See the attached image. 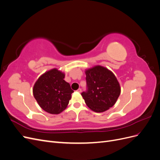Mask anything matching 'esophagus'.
<instances>
[{
	"mask_svg": "<svg viewBox=\"0 0 160 160\" xmlns=\"http://www.w3.org/2000/svg\"><path fill=\"white\" fill-rule=\"evenodd\" d=\"M77 91L79 92V93H81V88H79L77 90Z\"/></svg>",
	"mask_w": 160,
	"mask_h": 160,
	"instance_id": "34e87169",
	"label": "esophagus"
}]
</instances>
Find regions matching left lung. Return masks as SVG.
I'll list each match as a JSON object with an SVG mask.
<instances>
[{"mask_svg":"<svg viewBox=\"0 0 160 160\" xmlns=\"http://www.w3.org/2000/svg\"><path fill=\"white\" fill-rule=\"evenodd\" d=\"M88 91L81 93L88 107L101 113L113 107L121 93V88L112 71L101 65L85 70Z\"/></svg>","mask_w":160,"mask_h":160,"instance_id":"1","label":"left lung"}]
</instances>
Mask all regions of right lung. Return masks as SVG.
Masks as SVG:
<instances>
[{
  "label": "right lung",
  "instance_id": "1",
  "mask_svg": "<svg viewBox=\"0 0 160 160\" xmlns=\"http://www.w3.org/2000/svg\"><path fill=\"white\" fill-rule=\"evenodd\" d=\"M65 73L54 68L41 75L33 86L32 93L40 107L51 114H59L69 104L73 91L65 80Z\"/></svg>",
  "mask_w": 160,
  "mask_h": 160
}]
</instances>
